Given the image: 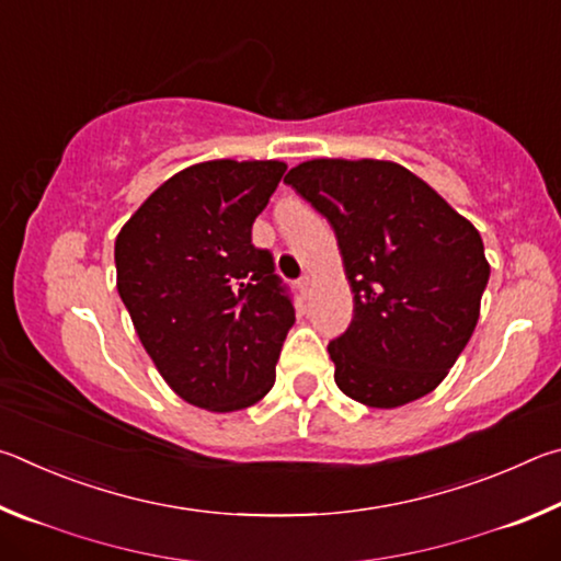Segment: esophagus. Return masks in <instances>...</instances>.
Here are the masks:
<instances>
[{"instance_id":"34e87169","label":"esophagus","mask_w":561,"mask_h":561,"mask_svg":"<svg viewBox=\"0 0 561 561\" xmlns=\"http://www.w3.org/2000/svg\"><path fill=\"white\" fill-rule=\"evenodd\" d=\"M297 284H299V291L304 294V297H307V294L311 291V277H309V274H304V277Z\"/></svg>"}]
</instances>
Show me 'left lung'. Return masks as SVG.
I'll list each match as a JSON object with an SVG mask.
<instances>
[{
    "label": "left lung",
    "instance_id": "1",
    "mask_svg": "<svg viewBox=\"0 0 561 561\" xmlns=\"http://www.w3.org/2000/svg\"><path fill=\"white\" fill-rule=\"evenodd\" d=\"M284 183L334 227L354 319L329 341L334 381L371 408L438 386L468 344L490 279L482 237L403 165L317 158Z\"/></svg>",
    "mask_w": 561,
    "mask_h": 561
}]
</instances>
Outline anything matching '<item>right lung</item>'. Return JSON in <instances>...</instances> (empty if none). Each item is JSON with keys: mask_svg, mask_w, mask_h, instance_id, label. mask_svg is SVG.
I'll return each mask as SVG.
<instances>
[{"mask_svg": "<svg viewBox=\"0 0 561 561\" xmlns=\"http://www.w3.org/2000/svg\"><path fill=\"white\" fill-rule=\"evenodd\" d=\"M287 165L207 160L165 180L116 237L118 294L165 383L197 408L270 393L294 324L270 250L252 244Z\"/></svg>", "mask_w": 561, "mask_h": 561, "instance_id": "right-lung-1", "label": "right lung"}]
</instances>
